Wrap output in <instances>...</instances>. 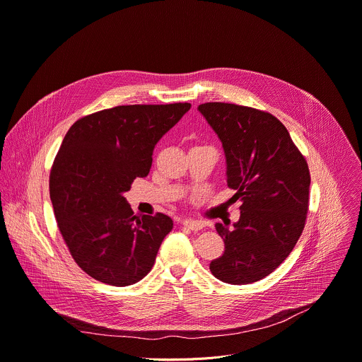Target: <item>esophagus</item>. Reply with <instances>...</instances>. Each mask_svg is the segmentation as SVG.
Instances as JSON below:
<instances>
[{"label":"esophagus","instance_id":"esophagus-1","mask_svg":"<svg viewBox=\"0 0 362 362\" xmlns=\"http://www.w3.org/2000/svg\"><path fill=\"white\" fill-rule=\"evenodd\" d=\"M182 225L187 229H190V231H201V229L204 228V223L202 222H198V221H192V219H185L182 221Z\"/></svg>","mask_w":362,"mask_h":362}]
</instances>
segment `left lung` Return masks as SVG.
<instances>
[{
    "instance_id": "1",
    "label": "left lung",
    "mask_w": 362,
    "mask_h": 362,
    "mask_svg": "<svg viewBox=\"0 0 362 362\" xmlns=\"http://www.w3.org/2000/svg\"><path fill=\"white\" fill-rule=\"evenodd\" d=\"M198 110L222 141L226 183L243 201L233 229L215 225L225 251L209 269L223 283L250 284L273 273L303 233L308 161L270 112L226 103H206Z\"/></svg>"
}]
</instances>
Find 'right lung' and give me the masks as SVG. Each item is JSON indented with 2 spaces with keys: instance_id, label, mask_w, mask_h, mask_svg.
<instances>
[{
  "instance_id": "right-lung-1",
  "label": "right lung",
  "mask_w": 362,
  "mask_h": 362,
  "mask_svg": "<svg viewBox=\"0 0 362 362\" xmlns=\"http://www.w3.org/2000/svg\"><path fill=\"white\" fill-rule=\"evenodd\" d=\"M189 110L187 103L119 105L82 117L64 136L50 201L64 244L92 279L124 287L151 270L173 221L134 215L124 193L148 175L154 146Z\"/></svg>"
}]
</instances>
